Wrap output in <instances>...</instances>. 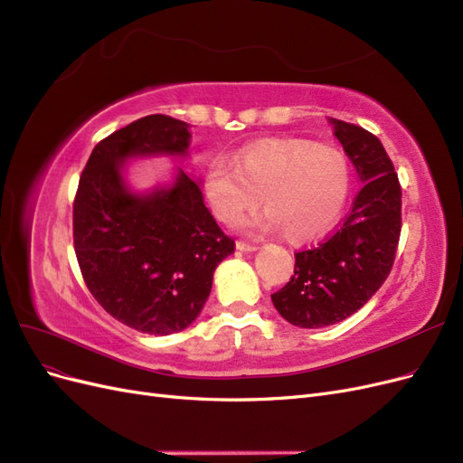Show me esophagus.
Listing matches in <instances>:
<instances>
[{"label": "esophagus", "mask_w": 463, "mask_h": 463, "mask_svg": "<svg viewBox=\"0 0 463 463\" xmlns=\"http://www.w3.org/2000/svg\"><path fill=\"white\" fill-rule=\"evenodd\" d=\"M235 247L240 249V250H243V253H253V250H257V249H259L257 245H253V243H245V241H237V243H235Z\"/></svg>", "instance_id": "esophagus-1"}]
</instances>
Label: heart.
Masks as SVG:
<instances>
[{
	"label": "heart",
	"instance_id": "heart-1",
	"mask_svg": "<svg viewBox=\"0 0 463 463\" xmlns=\"http://www.w3.org/2000/svg\"><path fill=\"white\" fill-rule=\"evenodd\" d=\"M352 167L344 152L303 138H270L241 150L235 167L213 160L204 172L210 210L226 226L259 203L245 222L257 233L282 232L293 243L318 240L338 223L352 193Z\"/></svg>",
	"mask_w": 463,
	"mask_h": 463
}]
</instances>
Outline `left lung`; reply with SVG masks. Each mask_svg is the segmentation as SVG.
<instances>
[{
	"label": "left lung",
	"mask_w": 463,
	"mask_h": 463,
	"mask_svg": "<svg viewBox=\"0 0 463 463\" xmlns=\"http://www.w3.org/2000/svg\"><path fill=\"white\" fill-rule=\"evenodd\" d=\"M363 189L326 241L296 253V270L272 303L289 325L325 328L357 313L384 284L402 230V189L378 138L326 118Z\"/></svg>",
	"instance_id": "1"
}]
</instances>
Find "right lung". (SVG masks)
<instances>
[{
  "instance_id": "1",
  "label": "right lung",
  "mask_w": 463,
  "mask_h": 463,
  "mask_svg": "<svg viewBox=\"0 0 463 463\" xmlns=\"http://www.w3.org/2000/svg\"><path fill=\"white\" fill-rule=\"evenodd\" d=\"M191 125L146 116L98 143L73 204V240L94 299L125 326L167 335L203 311L216 266L235 250L204 206L201 181L175 167L146 191L128 181L129 160L189 156Z\"/></svg>"
}]
</instances>
